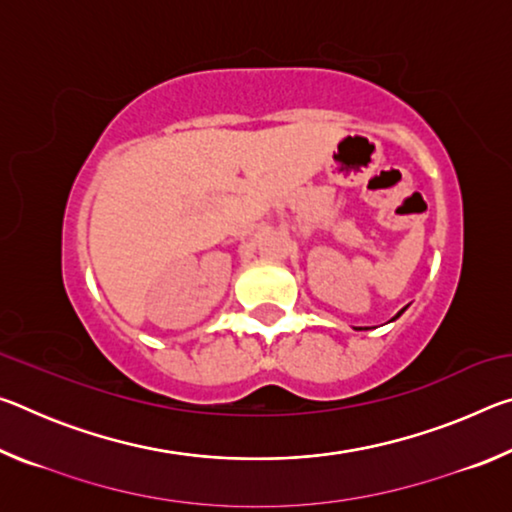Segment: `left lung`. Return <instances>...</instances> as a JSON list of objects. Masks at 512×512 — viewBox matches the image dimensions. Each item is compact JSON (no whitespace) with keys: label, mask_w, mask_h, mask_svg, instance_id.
Returning <instances> with one entry per match:
<instances>
[{"label":"left lung","mask_w":512,"mask_h":512,"mask_svg":"<svg viewBox=\"0 0 512 512\" xmlns=\"http://www.w3.org/2000/svg\"><path fill=\"white\" fill-rule=\"evenodd\" d=\"M402 314H404V309H402V311H400V314H397V316H395V318H400V316H402ZM395 318H393V320H395ZM359 329H361V327H359Z\"/></svg>","instance_id":"1"}]
</instances>
